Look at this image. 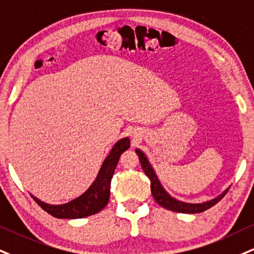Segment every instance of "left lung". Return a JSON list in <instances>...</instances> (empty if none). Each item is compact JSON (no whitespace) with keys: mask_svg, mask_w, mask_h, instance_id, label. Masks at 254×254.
<instances>
[{"mask_svg":"<svg viewBox=\"0 0 254 254\" xmlns=\"http://www.w3.org/2000/svg\"><path fill=\"white\" fill-rule=\"evenodd\" d=\"M137 156H139L140 164H141V167L143 172L147 177L149 178L151 180V190L153 194V198L155 199V201L159 203V205L162 206L164 208L170 209V211L173 212H178V213H200V212L206 211V209L211 208L212 206H214L215 203L220 201L221 199L224 198L225 194L227 193V190H225L220 195H218L217 198L209 200V201L202 202V203H190V202H184V201H179V200L172 198V196L166 192L162 185L159 181L158 177H156L154 170L149 164V161L147 160L146 155L140 151V149H135Z\"/></svg>","mask_w":254,"mask_h":254,"instance_id":"left-lung-1","label":"left lung"}]
</instances>
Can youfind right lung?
Returning <instances> with one entry per match:
<instances>
[{"label": "right lung", "mask_w": 254, "mask_h": 254, "mask_svg": "<svg viewBox=\"0 0 254 254\" xmlns=\"http://www.w3.org/2000/svg\"><path fill=\"white\" fill-rule=\"evenodd\" d=\"M129 146L130 141L128 137L119 140L113 146L92 186L83 194H81L79 198L64 203V205H49V203L41 201L40 199L35 198L31 194L30 195L47 213L59 219H79L99 213L108 203L109 195H111V180L119 159L122 153L129 148Z\"/></svg>", "instance_id": "1"}]
</instances>
